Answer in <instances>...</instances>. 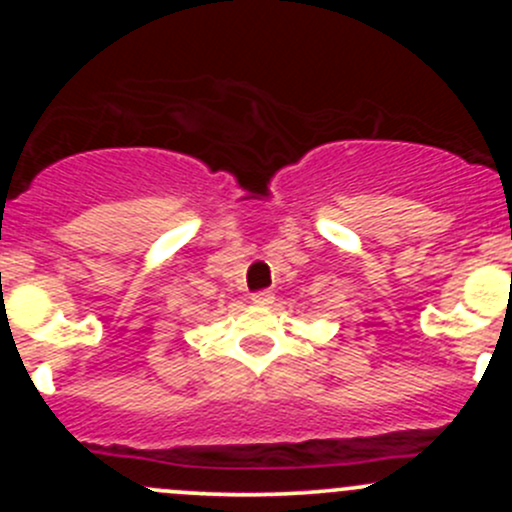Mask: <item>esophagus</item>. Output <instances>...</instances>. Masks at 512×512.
<instances>
[{"label":"esophagus","mask_w":512,"mask_h":512,"mask_svg":"<svg viewBox=\"0 0 512 512\" xmlns=\"http://www.w3.org/2000/svg\"><path fill=\"white\" fill-rule=\"evenodd\" d=\"M275 302V294L270 289H260V292L252 294V304H260V307H267V304Z\"/></svg>","instance_id":"esophagus-1"}]
</instances>
